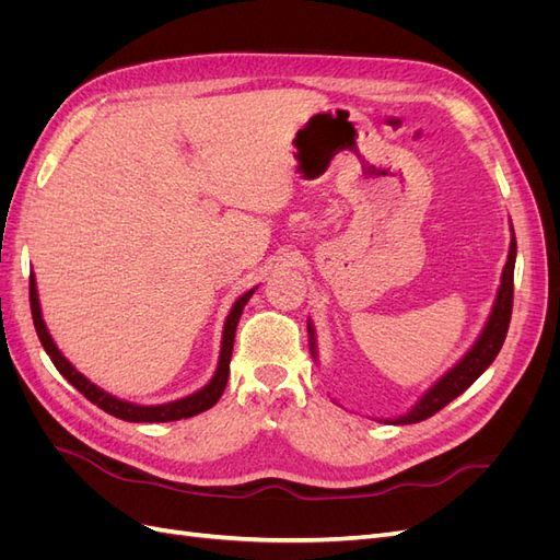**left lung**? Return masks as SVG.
<instances>
[{"instance_id": "1", "label": "left lung", "mask_w": 560, "mask_h": 560, "mask_svg": "<svg viewBox=\"0 0 560 560\" xmlns=\"http://www.w3.org/2000/svg\"><path fill=\"white\" fill-rule=\"evenodd\" d=\"M512 224V222H510ZM512 229V226H510ZM514 264H516V235L512 229V243H510V254H506V264L502 268V278L498 294L493 301V308H490V315L486 319V325L479 334L474 346L457 360L446 374L439 378L425 395H422L409 411L397 418H387L383 422H389V425H411V422H420L436 411H442L448 401L455 397H460L465 389L477 381L483 371L493 364L498 358V352L504 343L506 329H510V319H512V303H514ZM308 346L313 360L317 362V338H315V327L313 319L308 317Z\"/></svg>"}]
</instances>
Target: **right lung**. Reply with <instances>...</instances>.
I'll return each mask as SVG.
<instances>
[{
	"label": "right lung",
	"mask_w": 560,
	"mask_h": 560,
	"mask_svg": "<svg viewBox=\"0 0 560 560\" xmlns=\"http://www.w3.org/2000/svg\"><path fill=\"white\" fill-rule=\"evenodd\" d=\"M254 290H257V287H254ZM254 290H249L243 296L235 299V303L226 315L224 334H222V348H219V362H217V369H214V376L191 395L179 397L175 401H165V404H151V406L132 404V401L118 399V397L105 393L103 387H97L95 383H91L86 376L81 374V371H77V366L70 360L65 358V354L58 350L54 338H50L48 329H46V322H44L42 306H39L35 273H30V308H32V319H35L37 336H39V341H42L46 354L50 358V362L56 364L60 374L67 381H70L83 397L93 401L95 406H100V409L107 411L109 416H116V418L128 420V422H171V420L191 418V416L208 411L219 401V397H222L226 381H229V364H231V352H233L235 327H238V319L243 315L245 303L249 301Z\"/></svg>",
	"instance_id": "right-lung-1"
}]
</instances>
